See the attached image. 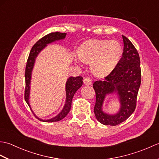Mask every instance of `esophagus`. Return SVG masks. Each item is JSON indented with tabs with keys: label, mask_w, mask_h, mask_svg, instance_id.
Masks as SVG:
<instances>
[{
	"label": "esophagus",
	"mask_w": 159,
	"mask_h": 159,
	"mask_svg": "<svg viewBox=\"0 0 159 159\" xmlns=\"http://www.w3.org/2000/svg\"><path fill=\"white\" fill-rule=\"evenodd\" d=\"M92 79H91L89 77H87V78H85V79H84V80H83V83L85 85H90L91 84H92Z\"/></svg>",
	"instance_id": "obj_1"
}]
</instances>
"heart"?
<instances>
[{
    "label": "heart",
    "instance_id": "1",
    "mask_svg": "<svg viewBox=\"0 0 159 159\" xmlns=\"http://www.w3.org/2000/svg\"><path fill=\"white\" fill-rule=\"evenodd\" d=\"M121 53L120 43L116 40L92 39L83 43L78 50L79 58L83 62L90 63L92 72L100 76L112 72L119 62Z\"/></svg>",
    "mask_w": 159,
    "mask_h": 159
}]
</instances>
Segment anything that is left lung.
I'll list each match as a JSON object with an SVG mask.
<instances>
[{
    "label": "left lung",
    "mask_w": 159,
    "mask_h": 159,
    "mask_svg": "<svg viewBox=\"0 0 159 159\" xmlns=\"http://www.w3.org/2000/svg\"><path fill=\"white\" fill-rule=\"evenodd\" d=\"M122 57L115 69L102 80L93 84L96 92L94 113L97 120L104 125L116 126L129 117L136 107L137 97L141 85L140 58L135 47L122 35ZM116 94L120 103L115 114L104 112L102 106L107 95Z\"/></svg>",
    "instance_id": "1"
}]
</instances>
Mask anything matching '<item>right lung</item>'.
Listing matches in <instances>:
<instances>
[{
	"label": "right lung",
	"mask_w": 159,
	"mask_h": 159,
	"mask_svg": "<svg viewBox=\"0 0 159 159\" xmlns=\"http://www.w3.org/2000/svg\"><path fill=\"white\" fill-rule=\"evenodd\" d=\"M66 36V33H62L59 32L51 33L43 37L40 39L39 41L35 43V44L32 47L31 52L29 53V56L26 63V70H25V82H26V87H25V99L26 103L28 104L30 109H31V105L29 103L30 98V91H31V80L32 76V72L34 67L35 63V59L38 56L39 52L45 48L47 45L52 42H55L59 40H62L65 39ZM83 85V77L81 76H70L67 79L66 83V102L64 104L63 109L60 111V113L52 118H50L48 120H42L40 119L38 117H37L35 113L32 112L35 115V116L40 121H46V122H53V121H58L61 120L65 117L68 113L70 112L71 106H72V100L74 93L76 92V91L79 89L80 87Z\"/></svg>",
	"instance_id": "add662e5"
}]
</instances>
